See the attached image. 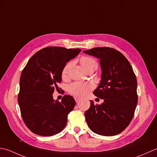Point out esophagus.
<instances>
[{
    "mask_svg": "<svg viewBox=\"0 0 157 157\" xmlns=\"http://www.w3.org/2000/svg\"><path fill=\"white\" fill-rule=\"evenodd\" d=\"M75 101H76V103H78V102L80 101V98H77V97H75Z\"/></svg>",
    "mask_w": 157,
    "mask_h": 157,
    "instance_id": "obj_1",
    "label": "esophagus"
}]
</instances>
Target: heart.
Returning <instances> with one entry per match:
<instances>
[{
  "instance_id": "heart-1",
  "label": "heart",
  "mask_w": 157,
  "mask_h": 157,
  "mask_svg": "<svg viewBox=\"0 0 157 157\" xmlns=\"http://www.w3.org/2000/svg\"><path fill=\"white\" fill-rule=\"evenodd\" d=\"M81 64L84 68L87 70L91 67H97V62L94 58L90 57H84L81 60ZM71 63L69 62L64 66L62 70V76H66L68 74V72ZM93 89V85L89 82H75L69 86V91L70 94L75 95L76 97H84L87 95L89 92Z\"/></svg>"
}]
</instances>
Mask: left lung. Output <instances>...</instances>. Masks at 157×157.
Here are the masks:
<instances>
[{
    "mask_svg": "<svg viewBox=\"0 0 157 157\" xmlns=\"http://www.w3.org/2000/svg\"><path fill=\"white\" fill-rule=\"evenodd\" d=\"M100 59L101 81L94 91L101 104L90 100L85 116L93 132L104 136L119 134L132 121L137 104V79L132 66L113 48L96 47L83 52Z\"/></svg>",
    "mask_w": 157,
    "mask_h": 157,
    "instance_id": "1",
    "label": "left lung"
}]
</instances>
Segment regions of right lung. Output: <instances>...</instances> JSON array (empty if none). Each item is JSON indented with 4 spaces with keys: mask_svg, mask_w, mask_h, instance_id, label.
<instances>
[{
    "mask_svg": "<svg viewBox=\"0 0 157 157\" xmlns=\"http://www.w3.org/2000/svg\"><path fill=\"white\" fill-rule=\"evenodd\" d=\"M80 49L59 47L38 51L28 61L20 76L18 104L22 119L32 132L52 136L66 125L68 114L75 106L72 96L65 95L60 102L53 94L59 89L66 63L81 52Z\"/></svg>",
    "mask_w": 157,
    "mask_h": 157,
    "instance_id": "1",
    "label": "right lung"
}]
</instances>
